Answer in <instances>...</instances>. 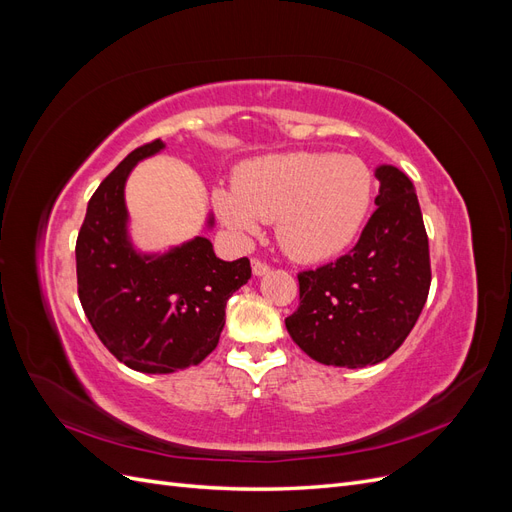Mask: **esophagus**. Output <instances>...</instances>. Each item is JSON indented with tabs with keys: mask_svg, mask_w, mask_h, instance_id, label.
<instances>
[{
	"mask_svg": "<svg viewBox=\"0 0 512 512\" xmlns=\"http://www.w3.org/2000/svg\"><path fill=\"white\" fill-rule=\"evenodd\" d=\"M269 271H271V267L267 265V262H262V260H258V258H254V260H252V273H254L256 277L267 275Z\"/></svg>",
	"mask_w": 512,
	"mask_h": 512,
	"instance_id": "34e87169",
	"label": "esophagus"
}]
</instances>
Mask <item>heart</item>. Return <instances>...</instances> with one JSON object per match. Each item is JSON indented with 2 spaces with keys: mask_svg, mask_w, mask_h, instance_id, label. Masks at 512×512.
<instances>
[{
  "mask_svg": "<svg viewBox=\"0 0 512 512\" xmlns=\"http://www.w3.org/2000/svg\"><path fill=\"white\" fill-rule=\"evenodd\" d=\"M371 200L369 168L352 156L294 151L247 164L235 190L218 188L213 207L232 235L247 241L277 220L284 250L307 262L342 254Z\"/></svg>",
  "mask_w": 512,
  "mask_h": 512,
  "instance_id": "heart-1",
  "label": "heart"
}]
</instances>
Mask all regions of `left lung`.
Returning a JSON list of instances; mask_svg holds the SVG:
<instances>
[{
	"instance_id": "1",
	"label": "left lung",
	"mask_w": 512,
	"mask_h": 512,
	"mask_svg": "<svg viewBox=\"0 0 512 512\" xmlns=\"http://www.w3.org/2000/svg\"><path fill=\"white\" fill-rule=\"evenodd\" d=\"M376 211L352 250L299 273V309L286 329L322 365H376L404 344L429 294V241L412 181L376 168Z\"/></svg>"
}]
</instances>
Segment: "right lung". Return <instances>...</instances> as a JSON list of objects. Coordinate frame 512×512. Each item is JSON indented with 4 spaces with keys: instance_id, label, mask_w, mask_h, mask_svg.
<instances>
[{
    "instance_id": "add662e5",
    "label": "right lung",
    "mask_w": 512,
    "mask_h": 512,
    "mask_svg": "<svg viewBox=\"0 0 512 512\" xmlns=\"http://www.w3.org/2000/svg\"><path fill=\"white\" fill-rule=\"evenodd\" d=\"M166 145L134 149L91 196L76 239V282L85 316L117 361L143 374L198 365L220 342L226 301L252 277L250 260L226 262L207 237L141 252L130 237L126 181ZM207 228H213L209 213Z\"/></svg>"
}]
</instances>
